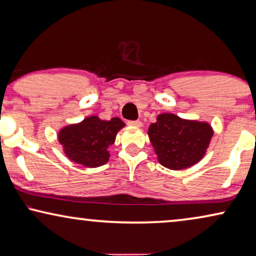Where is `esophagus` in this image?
Instances as JSON below:
<instances>
[{
    "label": "esophagus",
    "instance_id": "obj_1",
    "mask_svg": "<svg viewBox=\"0 0 256 256\" xmlns=\"http://www.w3.org/2000/svg\"><path fill=\"white\" fill-rule=\"evenodd\" d=\"M129 126H132V127H136V128H140L142 127V122L140 120H136V121H129L128 122Z\"/></svg>",
    "mask_w": 256,
    "mask_h": 256
}]
</instances>
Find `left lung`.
Segmentation results:
<instances>
[{"label":"left lung","instance_id":"1","mask_svg":"<svg viewBox=\"0 0 256 256\" xmlns=\"http://www.w3.org/2000/svg\"><path fill=\"white\" fill-rule=\"evenodd\" d=\"M148 135L157 160L171 170H184L205 156L213 136L208 122L185 120L172 113L157 115Z\"/></svg>","mask_w":256,"mask_h":256}]
</instances>
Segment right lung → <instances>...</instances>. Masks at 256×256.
<instances>
[{
    "label": "right lung",
    "mask_w": 256,
    "mask_h": 256,
    "mask_svg": "<svg viewBox=\"0 0 256 256\" xmlns=\"http://www.w3.org/2000/svg\"><path fill=\"white\" fill-rule=\"evenodd\" d=\"M124 126L118 118L106 121L93 115L79 124L62 127L58 132V142L70 160L86 168H98L108 162V148Z\"/></svg>",
    "instance_id": "1"
}]
</instances>
